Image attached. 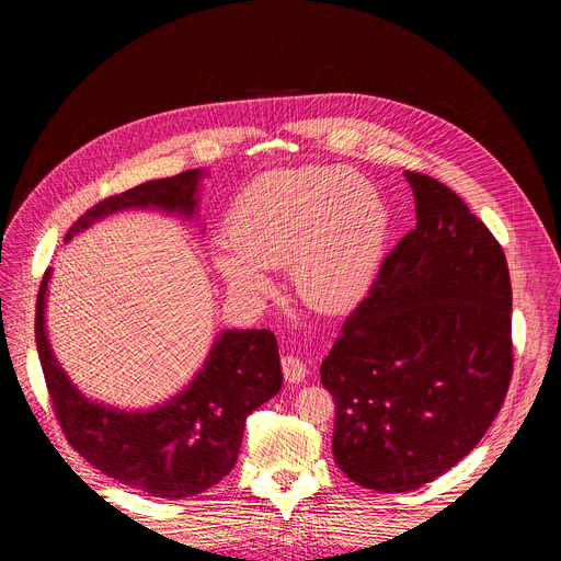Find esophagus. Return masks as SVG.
I'll return each mask as SVG.
<instances>
[{"label":"esophagus","mask_w":561,"mask_h":561,"mask_svg":"<svg viewBox=\"0 0 561 561\" xmlns=\"http://www.w3.org/2000/svg\"><path fill=\"white\" fill-rule=\"evenodd\" d=\"M280 364H283V375H285V381H287V383H300V381L306 379L308 366L304 364V359H298V357H294V355H285V357L280 359Z\"/></svg>","instance_id":"1"}]
</instances>
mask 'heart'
<instances>
[{
    "label": "heart",
    "instance_id": "obj_1",
    "mask_svg": "<svg viewBox=\"0 0 561 561\" xmlns=\"http://www.w3.org/2000/svg\"><path fill=\"white\" fill-rule=\"evenodd\" d=\"M389 229L381 191L353 168L270 170L231 204L229 242L210 247V265L244 300L265 298L270 270L289 265L306 306L339 312L370 289Z\"/></svg>",
    "mask_w": 561,
    "mask_h": 561
}]
</instances>
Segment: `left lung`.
I'll use <instances>...</instances> for the list:
<instances>
[{"label":"left lung","mask_w":561,"mask_h":561,"mask_svg":"<svg viewBox=\"0 0 561 561\" xmlns=\"http://www.w3.org/2000/svg\"><path fill=\"white\" fill-rule=\"evenodd\" d=\"M415 229L343 323L321 381L351 481L411 492L485 436L512 375V289L490 229L438 180L404 172Z\"/></svg>","instance_id":"obj_1"}]
</instances>
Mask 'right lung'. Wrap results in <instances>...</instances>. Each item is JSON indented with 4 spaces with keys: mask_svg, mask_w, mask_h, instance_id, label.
Wrapping results in <instances>:
<instances>
[{
    "mask_svg": "<svg viewBox=\"0 0 561 561\" xmlns=\"http://www.w3.org/2000/svg\"><path fill=\"white\" fill-rule=\"evenodd\" d=\"M206 170L152 180L99 202L65 242L123 210H159L197 222ZM51 272L35 308V346L47 389L71 447L105 477L159 499H186L220 483L233 469L247 415L283 383L278 343L270 330H220L180 393L148 409H118L84 396L60 366L47 330Z\"/></svg>",
    "mask_w": 561,
    "mask_h": 561,
    "instance_id": "add662e5",
    "label": "right lung"
}]
</instances>
